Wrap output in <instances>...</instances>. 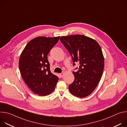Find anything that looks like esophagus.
<instances>
[{
	"label": "esophagus",
	"mask_w": 127,
	"mask_h": 127,
	"mask_svg": "<svg viewBox=\"0 0 127 127\" xmlns=\"http://www.w3.org/2000/svg\"><path fill=\"white\" fill-rule=\"evenodd\" d=\"M60 75L61 77H63V76H64V73H60Z\"/></svg>",
	"instance_id": "1"
}]
</instances>
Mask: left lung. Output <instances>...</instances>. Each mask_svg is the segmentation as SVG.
<instances>
[{
  "instance_id": "left-lung-1",
  "label": "left lung",
  "mask_w": 127,
  "mask_h": 127,
  "mask_svg": "<svg viewBox=\"0 0 127 127\" xmlns=\"http://www.w3.org/2000/svg\"><path fill=\"white\" fill-rule=\"evenodd\" d=\"M60 41L72 57L73 66L79 67L73 72L75 79L69 85L70 93L78 97L91 94L99 82L104 69L101 49L95 40L84 35L62 36Z\"/></svg>"
}]
</instances>
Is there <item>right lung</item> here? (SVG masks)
Wrapping results in <instances>:
<instances>
[{"label": "right lung", "instance_id": "right-lung-1", "mask_svg": "<svg viewBox=\"0 0 127 127\" xmlns=\"http://www.w3.org/2000/svg\"><path fill=\"white\" fill-rule=\"evenodd\" d=\"M60 37H40L30 41L22 52L19 69L22 78L34 94L46 96L55 89L59 78L51 73L47 55Z\"/></svg>", "mask_w": 127, "mask_h": 127}]
</instances>
